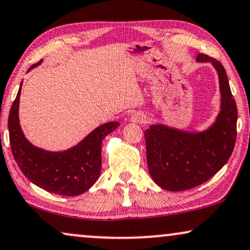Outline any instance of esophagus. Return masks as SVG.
I'll use <instances>...</instances> for the list:
<instances>
[{"label":"esophagus","instance_id":"obj_1","mask_svg":"<svg viewBox=\"0 0 250 250\" xmlns=\"http://www.w3.org/2000/svg\"><path fill=\"white\" fill-rule=\"evenodd\" d=\"M130 121L134 123H145L147 121V116L143 112H136L130 116Z\"/></svg>","mask_w":250,"mask_h":250}]
</instances>
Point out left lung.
Listing matches in <instances>:
<instances>
[{
	"mask_svg": "<svg viewBox=\"0 0 250 250\" xmlns=\"http://www.w3.org/2000/svg\"><path fill=\"white\" fill-rule=\"evenodd\" d=\"M197 61L211 62L218 73L222 104L216 122L202 132L154 125L144 134L149 174L168 191H186L207 182L229 161L237 138L238 109L224 67L204 53Z\"/></svg>",
	"mask_w": 250,
	"mask_h": 250,
	"instance_id": "1",
	"label": "left lung"
}]
</instances>
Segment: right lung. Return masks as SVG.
Listing matches in <instances>:
<instances>
[{
	"mask_svg": "<svg viewBox=\"0 0 250 250\" xmlns=\"http://www.w3.org/2000/svg\"><path fill=\"white\" fill-rule=\"evenodd\" d=\"M40 62L32 65L28 71ZM21 91V84L8 120L10 146L19 169L32 183L50 193L75 197L88 191L101 174L103 139L119 127V122L99 125L67 151H44L32 145L22 134L18 118Z\"/></svg>",
	"mask_w": 250,
	"mask_h": 250,
	"instance_id": "right-lung-1",
	"label": "right lung"
}]
</instances>
